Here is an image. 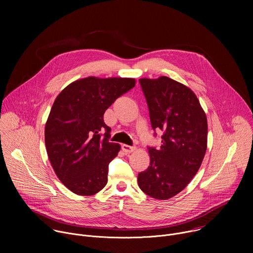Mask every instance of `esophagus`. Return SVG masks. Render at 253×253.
Segmentation results:
<instances>
[{"label":"esophagus","instance_id":"esophagus-1","mask_svg":"<svg viewBox=\"0 0 253 253\" xmlns=\"http://www.w3.org/2000/svg\"><path fill=\"white\" fill-rule=\"evenodd\" d=\"M122 150L125 152V153H131L135 150V147L134 146H129V145H126V144H123L122 145Z\"/></svg>","mask_w":253,"mask_h":253}]
</instances>
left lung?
<instances>
[{"label": "left lung", "mask_w": 253, "mask_h": 253, "mask_svg": "<svg viewBox=\"0 0 253 253\" xmlns=\"http://www.w3.org/2000/svg\"><path fill=\"white\" fill-rule=\"evenodd\" d=\"M139 82L151 126L164 133L159 149L148 148L150 165L138 174L137 181L145 194L166 200L182 191L200 168L207 148V119L185 85L165 76Z\"/></svg>", "instance_id": "1"}]
</instances>
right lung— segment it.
<instances>
[{
    "label": "right lung",
    "mask_w": 253,
    "mask_h": 253,
    "mask_svg": "<svg viewBox=\"0 0 253 253\" xmlns=\"http://www.w3.org/2000/svg\"><path fill=\"white\" fill-rule=\"evenodd\" d=\"M135 83L132 78L88 77L57 96L46 122V149L60 181L75 194L94 195L107 184L108 166L120 145L109 142L111 128L104 113Z\"/></svg>",
    "instance_id": "1"
}]
</instances>
